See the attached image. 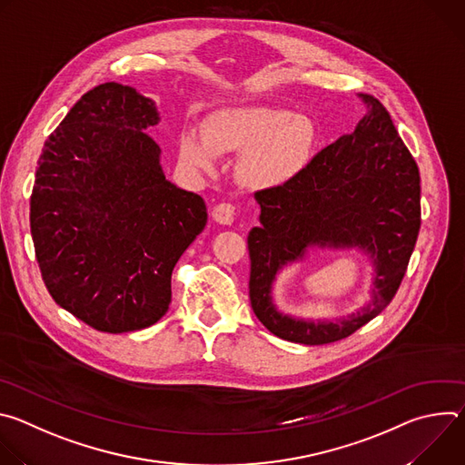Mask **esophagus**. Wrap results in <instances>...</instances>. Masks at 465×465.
I'll return each mask as SVG.
<instances>
[{"instance_id": "1", "label": "esophagus", "mask_w": 465, "mask_h": 465, "mask_svg": "<svg viewBox=\"0 0 465 465\" xmlns=\"http://www.w3.org/2000/svg\"><path fill=\"white\" fill-rule=\"evenodd\" d=\"M235 204L232 203H221L213 208V219L219 223V224H232L233 219H235Z\"/></svg>"}]
</instances>
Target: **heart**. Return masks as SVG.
Segmentation results:
<instances>
[{"instance_id":"b5f03b06","label":"heart","mask_w":465,"mask_h":465,"mask_svg":"<svg viewBox=\"0 0 465 465\" xmlns=\"http://www.w3.org/2000/svg\"><path fill=\"white\" fill-rule=\"evenodd\" d=\"M318 126L287 108L232 106L213 112L203 138H182L180 154L194 169H212L215 154L244 153L237 174L248 187H276L300 174L314 156Z\"/></svg>"}]
</instances>
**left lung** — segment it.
I'll use <instances>...</instances> for the list:
<instances>
[{
    "label": "left lung",
    "instance_id": "1",
    "mask_svg": "<svg viewBox=\"0 0 465 465\" xmlns=\"http://www.w3.org/2000/svg\"><path fill=\"white\" fill-rule=\"evenodd\" d=\"M370 110L350 136L320 151L283 185L261 189V226L248 235L250 303L276 337L320 346L342 341L375 318L400 289L420 226V169L386 108L361 95ZM361 245L376 262L374 302L339 324L280 315L270 287L277 271L307 245Z\"/></svg>",
    "mask_w": 465,
    "mask_h": 465
}]
</instances>
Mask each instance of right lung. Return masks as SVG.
Masks as SVG:
<instances>
[{
  "instance_id": "add662e5",
  "label": "right lung",
  "mask_w": 465,
  "mask_h": 465,
  "mask_svg": "<svg viewBox=\"0 0 465 465\" xmlns=\"http://www.w3.org/2000/svg\"><path fill=\"white\" fill-rule=\"evenodd\" d=\"M149 97L104 83L86 92L44 143L31 235L51 298L103 333L156 323L171 274L206 228L203 196L165 180Z\"/></svg>"
}]
</instances>
